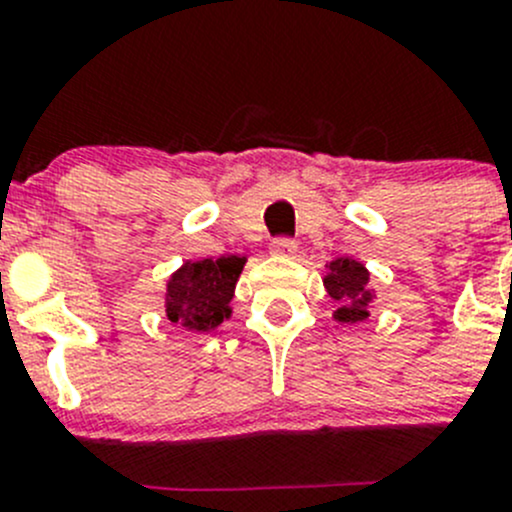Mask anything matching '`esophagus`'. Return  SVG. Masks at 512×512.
Wrapping results in <instances>:
<instances>
[{"label": "esophagus", "mask_w": 512, "mask_h": 512, "mask_svg": "<svg viewBox=\"0 0 512 512\" xmlns=\"http://www.w3.org/2000/svg\"><path fill=\"white\" fill-rule=\"evenodd\" d=\"M270 250L275 252V255L290 257L297 252V242L292 240V237H275V240L270 242Z\"/></svg>", "instance_id": "34e87169"}]
</instances>
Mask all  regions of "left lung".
<instances>
[{"label":"left lung","instance_id":"8db88e82","mask_svg":"<svg viewBox=\"0 0 512 512\" xmlns=\"http://www.w3.org/2000/svg\"><path fill=\"white\" fill-rule=\"evenodd\" d=\"M367 280H370V272L360 262L347 260V257H337L335 262H330V272L325 275V287L332 300L337 302V322L350 325V322H362L370 315L367 305L372 300V292L367 290Z\"/></svg>","mask_w":512,"mask_h":512}]
</instances>
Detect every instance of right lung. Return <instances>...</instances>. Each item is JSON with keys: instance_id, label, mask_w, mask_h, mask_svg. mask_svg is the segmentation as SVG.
<instances>
[{"instance_id": "1", "label": "right lung", "mask_w": 512, "mask_h": 512, "mask_svg": "<svg viewBox=\"0 0 512 512\" xmlns=\"http://www.w3.org/2000/svg\"><path fill=\"white\" fill-rule=\"evenodd\" d=\"M245 257L185 262L167 282V317L192 332H210L230 317V300Z\"/></svg>"}]
</instances>
